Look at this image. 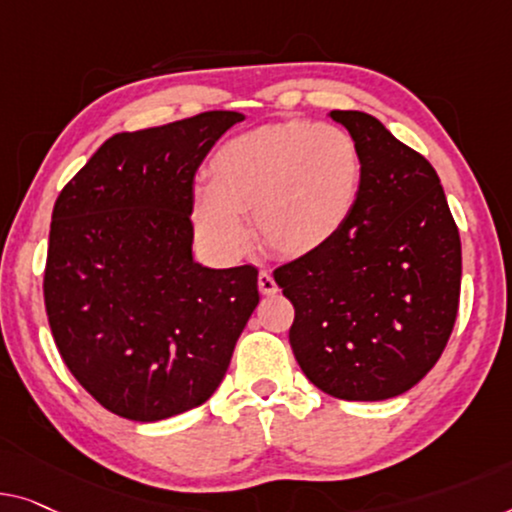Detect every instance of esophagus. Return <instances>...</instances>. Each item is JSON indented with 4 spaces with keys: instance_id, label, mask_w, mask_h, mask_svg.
Here are the masks:
<instances>
[{
    "instance_id": "1",
    "label": "esophagus",
    "mask_w": 512,
    "mask_h": 512,
    "mask_svg": "<svg viewBox=\"0 0 512 512\" xmlns=\"http://www.w3.org/2000/svg\"><path fill=\"white\" fill-rule=\"evenodd\" d=\"M257 287H259V292H262L264 296H271V294H276L278 292V285H276V280H273V276L266 269H262L259 271V276H257Z\"/></svg>"
}]
</instances>
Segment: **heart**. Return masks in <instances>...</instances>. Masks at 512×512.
<instances>
[{"mask_svg":"<svg viewBox=\"0 0 512 512\" xmlns=\"http://www.w3.org/2000/svg\"><path fill=\"white\" fill-rule=\"evenodd\" d=\"M361 190V151L335 124L278 121L227 140L193 195L195 232L213 255L234 259L250 241L280 257L322 250L342 232Z\"/></svg>","mask_w":512,"mask_h":512,"instance_id":"obj_1","label":"heart"}]
</instances>
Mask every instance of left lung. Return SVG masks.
I'll list each match as a JSON object with an SVG mask.
<instances>
[{"mask_svg": "<svg viewBox=\"0 0 512 512\" xmlns=\"http://www.w3.org/2000/svg\"><path fill=\"white\" fill-rule=\"evenodd\" d=\"M361 151L349 223L317 253L273 271L294 305L303 375L340 400L416 386L439 361L460 305L462 246L437 172L372 114L333 110Z\"/></svg>", "mask_w": 512, "mask_h": 512, "instance_id": "8db88e82", "label": "left lung"}]
</instances>
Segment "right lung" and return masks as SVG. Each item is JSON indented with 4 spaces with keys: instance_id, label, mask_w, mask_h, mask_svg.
I'll use <instances>...</instances> for the list:
<instances>
[{
    "instance_id": "add662e5",
    "label": "right lung",
    "mask_w": 512,
    "mask_h": 512,
    "mask_svg": "<svg viewBox=\"0 0 512 512\" xmlns=\"http://www.w3.org/2000/svg\"><path fill=\"white\" fill-rule=\"evenodd\" d=\"M243 119L213 110L112 135L52 209L43 276L52 338L80 386L128 421L207 402L259 303L255 266L193 259L195 172Z\"/></svg>"
}]
</instances>
